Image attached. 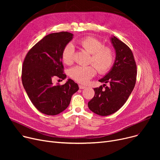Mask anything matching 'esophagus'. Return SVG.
I'll return each mask as SVG.
<instances>
[{"label":"esophagus","mask_w":160,"mask_h":160,"mask_svg":"<svg viewBox=\"0 0 160 160\" xmlns=\"http://www.w3.org/2000/svg\"><path fill=\"white\" fill-rule=\"evenodd\" d=\"M79 88L80 89H86V87L85 86H82V85H79Z\"/></svg>","instance_id":"1"}]
</instances>
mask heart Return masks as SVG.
<instances>
[{
  "label": "heart",
  "mask_w": 160,
  "mask_h": 160,
  "mask_svg": "<svg viewBox=\"0 0 160 160\" xmlns=\"http://www.w3.org/2000/svg\"><path fill=\"white\" fill-rule=\"evenodd\" d=\"M78 44L91 54L89 63L94 65H77L72 67L69 71V74L74 80L80 83H87L96 73L95 66L100 73L106 72L111 68L114 61V54L111 48L104 47L101 41L91 37L83 38L79 41ZM74 53L73 45L68 43L62 51L63 62L67 65L71 64L73 62Z\"/></svg>",
  "instance_id": "1"
}]
</instances>
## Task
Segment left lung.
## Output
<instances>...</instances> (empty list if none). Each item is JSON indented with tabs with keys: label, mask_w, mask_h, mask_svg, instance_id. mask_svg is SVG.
I'll return each mask as SVG.
<instances>
[{
	"label": "left lung",
	"mask_w": 160,
	"mask_h": 160,
	"mask_svg": "<svg viewBox=\"0 0 160 160\" xmlns=\"http://www.w3.org/2000/svg\"><path fill=\"white\" fill-rule=\"evenodd\" d=\"M110 41L115 50V62L111 70L98 80L104 83L94 89L95 96L88 102L89 110L101 116L118 111L127 102L136 82L137 67L132 50L115 36ZM106 82L110 86L106 87Z\"/></svg>",
	"instance_id": "8db88e82"
}]
</instances>
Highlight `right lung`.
I'll return each instance as SVG.
<instances>
[{"label":"right lung","mask_w":160,"mask_h":160,"mask_svg":"<svg viewBox=\"0 0 160 160\" xmlns=\"http://www.w3.org/2000/svg\"><path fill=\"white\" fill-rule=\"evenodd\" d=\"M73 34L67 32L52 33L45 36L27 53L22 64L23 87L38 110L48 115L63 112L70 104L72 95L78 89L72 80L63 85H54L58 77L64 80L62 51L72 39Z\"/></svg>","instance_id":"add662e5"}]
</instances>
